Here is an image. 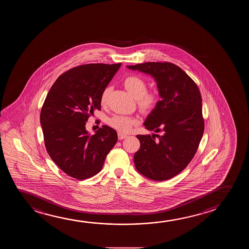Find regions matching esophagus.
<instances>
[{
	"mask_svg": "<svg viewBox=\"0 0 249 249\" xmlns=\"http://www.w3.org/2000/svg\"><path fill=\"white\" fill-rule=\"evenodd\" d=\"M127 137L126 134H122V133H118V139L119 140H123V139H125V138Z\"/></svg>",
	"mask_w": 249,
	"mask_h": 249,
	"instance_id": "esophagus-1",
	"label": "esophagus"
}]
</instances>
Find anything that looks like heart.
I'll list each match as a JSON object with an SVG mask.
<instances>
[{
    "label": "heart",
    "mask_w": 249,
    "mask_h": 249,
    "mask_svg": "<svg viewBox=\"0 0 249 249\" xmlns=\"http://www.w3.org/2000/svg\"><path fill=\"white\" fill-rule=\"evenodd\" d=\"M124 86L126 87V90L137 99L138 105L141 111L149 112L155 108L159 102V96L155 92L146 91V83L141 77L137 75H130L126 77L124 80ZM108 91V87H106L105 90L102 91L100 97L102 105L106 104ZM108 123L114 129L122 133H126L137 123V120L127 115H115L108 119Z\"/></svg>",
    "instance_id": "heart-1"
}]
</instances>
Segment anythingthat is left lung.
Returning a JSON list of instances; mask_svg holds the SVG:
<instances>
[{
    "label": "left lung",
    "instance_id": "1",
    "mask_svg": "<svg viewBox=\"0 0 249 249\" xmlns=\"http://www.w3.org/2000/svg\"><path fill=\"white\" fill-rule=\"evenodd\" d=\"M152 76L161 100L145 119L149 131L162 134L137 135L141 147L134 154L139 173L153 180H169L191 162L204 133L202 98L195 81L170 62L126 66Z\"/></svg>",
    "mask_w": 249,
    "mask_h": 249
}]
</instances>
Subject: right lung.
<instances>
[{
	"instance_id": "obj_1",
	"label": "right lung",
	"mask_w": 249,
	"mask_h": 249,
	"mask_svg": "<svg viewBox=\"0 0 249 249\" xmlns=\"http://www.w3.org/2000/svg\"><path fill=\"white\" fill-rule=\"evenodd\" d=\"M121 65L76 67L59 76L48 92L40 114L44 144L51 159L69 177L85 180L100 172L117 141L110 126L104 125L90 135L86 123L95 109H101L102 91Z\"/></svg>"
}]
</instances>
